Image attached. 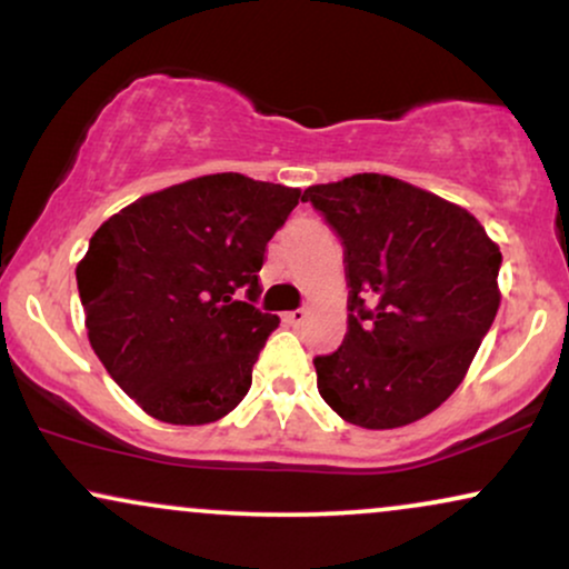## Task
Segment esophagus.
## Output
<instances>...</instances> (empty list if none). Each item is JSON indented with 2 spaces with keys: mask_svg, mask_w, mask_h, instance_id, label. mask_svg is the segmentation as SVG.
Returning <instances> with one entry per match:
<instances>
[{
  "mask_svg": "<svg viewBox=\"0 0 569 569\" xmlns=\"http://www.w3.org/2000/svg\"><path fill=\"white\" fill-rule=\"evenodd\" d=\"M305 320H307V309H293V312L286 315V322H289V326H293V328L305 326Z\"/></svg>",
  "mask_w": 569,
  "mask_h": 569,
  "instance_id": "34e87169",
  "label": "esophagus"
}]
</instances>
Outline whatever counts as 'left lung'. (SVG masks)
<instances>
[{
    "label": "left lung",
    "instance_id": "1",
    "mask_svg": "<svg viewBox=\"0 0 569 569\" xmlns=\"http://www.w3.org/2000/svg\"><path fill=\"white\" fill-rule=\"evenodd\" d=\"M341 236L349 330L315 357L318 391L351 426L401 428L443 405L470 370L499 309V243L465 207L359 172L309 186Z\"/></svg>",
    "mask_w": 569,
    "mask_h": 569
}]
</instances>
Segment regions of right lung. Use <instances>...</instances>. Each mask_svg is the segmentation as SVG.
Instances as JSON below:
<instances>
[{"label": "right lung", "mask_w": 569, "mask_h": 569, "mask_svg": "<svg viewBox=\"0 0 569 569\" xmlns=\"http://www.w3.org/2000/svg\"><path fill=\"white\" fill-rule=\"evenodd\" d=\"M299 199L214 172L136 199L91 236L76 268L91 349L143 412L207 426L247 397L280 322L254 307L257 272Z\"/></svg>", "instance_id": "right-lung-1"}]
</instances>
